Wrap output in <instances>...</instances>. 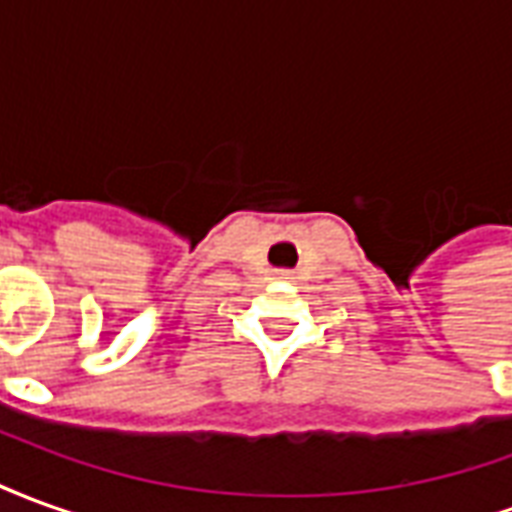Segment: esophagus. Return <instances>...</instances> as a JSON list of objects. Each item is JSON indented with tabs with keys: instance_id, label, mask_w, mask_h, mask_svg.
I'll return each instance as SVG.
<instances>
[{
	"instance_id": "1",
	"label": "esophagus",
	"mask_w": 512,
	"mask_h": 512,
	"mask_svg": "<svg viewBox=\"0 0 512 512\" xmlns=\"http://www.w3.org/2000/svg\"><path fill=\"white\" fill-rule=\"evenodd\" d=\"M282 277H288V274H282Z\"/></svg>"
}]
</instances>
